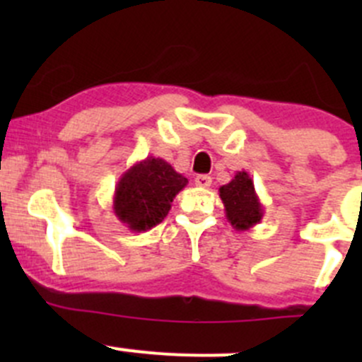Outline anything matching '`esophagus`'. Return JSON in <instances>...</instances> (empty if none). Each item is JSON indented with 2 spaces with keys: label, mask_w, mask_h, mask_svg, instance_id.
<instances>
[{
  "label": "esophagus",
  "mask_w": 362,
  "mask_h": 362,
  "mask_svg": "<svg viewBox=\"0 0 362 362\" xmlns=\"http://www.w3.org/2000/svg\"><path fill=\"white\" fill-rule=\"evenodd\" d=\"M194 182H196V185H198V187H210L211 185V178L208 177V175H198V177L194 178Z\"/></svg>",
  "instance_id": "obj_1"
}]
</instances>
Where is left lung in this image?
I'll return each instance as SVG.
<instances>
[{"label":"left lung","instance_id":"8db88e82","mask_svg":"<svg viewBox=\"0 0 362 362\" xmlns=\"http://www.w3.org/2000/svg\"><path fill=\"white\" fill-rule=\"evenodd\" d=\"M218 196L224 203L226 218L236 231H247L261 222L264 208L247 171H238L229 184L222 185Z\"/></svg>","mask_w":362,"mask_h":362}]
</instances>
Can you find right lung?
Listing matches in <instances>:
<instances>
[{
    "label": "right lung",
    "mask_w": 362,
    "mask_h": 362,
    "mask_svg": "<svg viewBox=\"0 0 362 362\" xmlns=\"http://www.w3.org/2000/svg\"><path fill=\"white\" fill-rule=\"evenodd\" d=\"M187 182L170 163L148 156L119 178L113 192V214L131 231H147L164 221L175 196Z\"/></svg>",
    "instance_id": "1"
}]
</instances>
